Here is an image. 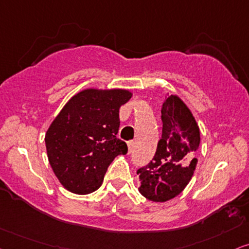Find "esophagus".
<instances>
[{"mask_svg":"<svg viewBox=\"0 0 249 249\" xmlns=\"http://www.w3.org/2000/svg\"><path fill=\"white\" fill-rule=\"evenodd\" d=\"M133 144H134V142H133V141H128V142H127V148H128V154H131L132 152H133Z\"/></svg>","mask_w":249,"mask_h":249,"instance_id":"obj_1","label":"esophagus"}]
</instances>
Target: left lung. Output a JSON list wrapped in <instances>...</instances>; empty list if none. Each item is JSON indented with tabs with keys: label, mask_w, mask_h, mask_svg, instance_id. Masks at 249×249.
<instances>
[{
	"label": "left lung",
	"mask_w": 249,
	"mask_h": 249,
	"mask_svg": "<svg viewBox=\"0 0 249 249\" xmlns=\"http://www.w3.org/2000/svg\"><path fill=\"white\" fill-rule=\"evenodd\" d=\"M162 138L153 160L137 171L139 192L154 202H165L184 191L193 177L200 130L188 107L177 95L162 106Z\"/></svg>",
	"instance_id": "8db88e82"
}]
</instances>
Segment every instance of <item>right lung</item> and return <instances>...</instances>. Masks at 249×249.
<instances>
[{
	"instance_id": "add662e5",
	"label": "right lung",
	"mask_w": 249,
	"mask_h": 249,
	"mask_svg": "<svg viewBox=\"0 0 249 249\" xmlns=\"http://www.w3.org/2000/svg\"><path fill=\"white\" fill-rule=\"evenodd\" d=\"M132 97L127 89L87 88L63 107L46 133L47 155L59 182L74 194L102 185L110 163L127 153L116 135L119 108Z\"/></svg>"
}]
</instances>
